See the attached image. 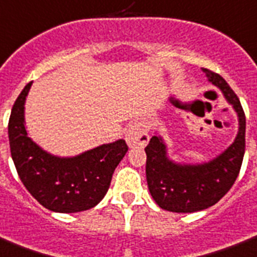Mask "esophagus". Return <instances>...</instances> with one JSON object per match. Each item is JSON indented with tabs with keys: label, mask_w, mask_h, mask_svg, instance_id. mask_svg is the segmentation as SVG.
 <instances>
[{
	"label": "esophagus",
	"mask_w": 257,
	"mask_h": 257,
	"mask_svg": "<svg viewBox=\"0 0 257 257\" xmlns=\"http://www.w3.org/2000/svg\"><path fill=\"white\" fill-rule=\"evenodd\" d=\"M125 140L131 148L133 147H146L150 142V135L147 133L146 128L140 124H133L126 129Z\"/></svg>",
	"instance_id": "obj_1"
}]
</instances>
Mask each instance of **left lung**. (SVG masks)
I'll return each mask as SVG.
<instances>
[{
	"label": "left lung",
	"mask_w": 257,
	"mask_h": 257,
	"mask_svg": "<svg viewBox=\"0 0 257 257\" xmlns=\"http://www.w3.org/2000/svg\"><path fill=\"white\" fill-rule=\"evenodd\" d=\"M207 81L217 86L237 113L238 131L230 146L205 163H176L168 158L163 137L155 135L146 147L147 183L162 209L174 213H194L213 206L237 179L245 152V114L237 95L224 78L203 68Z\"/></svg>",
	"instance_id": "left-lung-1"
}]
</instances>
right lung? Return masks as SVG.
<instances>
[{
  "label": "right lung",
  "mask_w": 257,
  "mask_h": 257,
  "mask_svg": "<svg viewBox=\"0 0 257 257\" xmlns=\"http://www.w3.org/2000/svg\"><path fill=\"white\" fill-rule=\"evenodd\" d=\"M25 86L12 107L8 125L11 154L21 182L37 202L56 213L89 210L102 201L111 176L128 151L125 140L102 144L76 156L60 158L44 151L25 128Z\"/></svg>",
  "instance_id": "1"
}]
</instances>
